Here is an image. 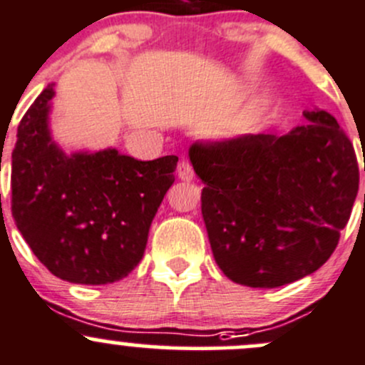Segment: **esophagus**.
I'll list each match as a JSON object with an SVG mask.
<instances>
[{
  "label": "esophagus",
  "mask_w": 365,
  "mask_h": 365,
  "mask_svg": "<svg viewBox=\"0 0 365 365\" xmlns=\"http://www.w3.org/2000/svg\"><path fill=\"white\" fill-rule=\"evenodd\" d=\"M178 175L179 179H182V181H191V179L195 178V172H193V167H191V163L187 160H181L178 165Z\"/></svg>",
  "instance_id": "esophagus-1"
}]
</instances>
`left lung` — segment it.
Segmentation results:
<instances>
[{
    "label": "left lung",
    "instance_id": "left-lung-1",
    "mask_svg": "<svg viewBox=\"0 0 365 365\" xmlns=\"http://www.w3.org/2000/svg\"><path fill=\"white\" fill-rule=\"evenodd\" d=\"M288 135L195 142L202 216L214 260L234 283L276 288L325 264L359 191L353 144L325 110ZM365 170V165H364Z\"/></svg>",
    "mask_w": 365,
    "mask_h": 365
}]
</instances>
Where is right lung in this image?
<instances>
[{
	"mask_svg": "<svg viewBox=\"0 0 365 365\" xmlns=\"http://www.w3.org/2000/svg\"><path fill=\"white\" fill-rule=\"evenodd\" d=\"M52 96L48 84L19 123L12 216L56 277L114 283L144 257L153 217L175 181L178 156L140 161L118 149L66 155L48 131Z\"/></svg>",
	"mask_w": 365,
	"mask_h": 365,
	"instance_id": "obj_1",
	"label": "right lung"
}]
</instances>
